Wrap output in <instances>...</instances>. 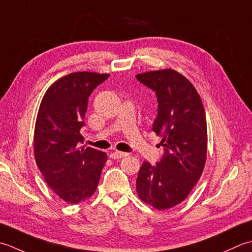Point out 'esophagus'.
Listing matches in <instances>:
<instances>
[{
	"instance_id": "1",
	"label": "esophagus",
	"mask_w": 252,
	"mask_h": 252,
	"mask_svg": "<svg viewBox=\"0 0 252 252\" xmlns=\"http://www.w3.org/2000/svg\"><path fill=\"white\" fill-rule=\"evenodd\" d=\"M127 156H128V155H127V153H125V152L114 151V152L111 153L110 158H114V160H116V158H124V157H127Z\"/></svg>"
}]
</instances>
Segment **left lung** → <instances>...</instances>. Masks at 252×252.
Returning <instances> with one entry per match:
<instances>
[{"mask_svg":"<svg viewBox=\"0 0 252 252\" xmlns=\"http://www.w3.org/2000/svg\"><path fill=\"white\" fill-rule=\"evenodd\" d=\"M136 77L156 91L158 106L152 130L164 147L156 165L143 162L136 190L145 203L166 210L183 202L202 175L208 149L204 107L193 85L176 70H151Z\"/></svg>","mask_w":252,"mask_h":252,"instance_id":"left-lung-1","label":"left lung"}]
</instances>
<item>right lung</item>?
I'll return each instance as SVG.
<instances>
[{"instance_id":"obj_1","label":"right lung","mask_w":252,"mask_h":252,"mask_svg":"<svg viewBox=\"0 0 252 252\" xmlns=\"http://www.w3.org/2000/svg\"><path fill=\"white\" fill-rule=\"evenodd\" d=\"M109 74L76 71L49 87L41 101L34 126L35 163L50 188L70 204L90 198L96 190L106 153L79 147L84 138L88 99Z\"/></svg>"}]
</instances>
